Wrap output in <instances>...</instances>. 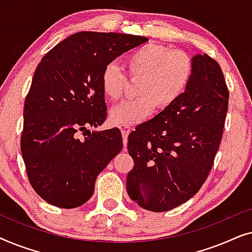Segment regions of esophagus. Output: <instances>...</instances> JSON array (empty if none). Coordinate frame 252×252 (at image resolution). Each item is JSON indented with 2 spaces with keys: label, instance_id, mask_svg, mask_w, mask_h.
<instances>
[{
  "label": "esophagus",
  "instance_id": "esophagus-1",
  "mask_svg": "<svg viewBox=\"0 0 252 252\" xmlns=\"http://www.w3.org/2000/svg\"><path fill=\"white\" fill-rule=\"evenodd\" d=\"M120 130H122V134H123V139H124V148L127 147V137H128V134L130 133V130H132V128H130L129 126H126V125H122L119 126Z\"/></svg>",
  "mask_w": 252,
  "mask_h": 252
}]
</instances>
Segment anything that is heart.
<instances>
[{
	"mask_svg": "<svg viewBox=\"0 0 252 252\" xmlns=\"http://www.w3.org/2000/svg\"><path fill=\"white\" fill-rule=\"evenodd\" d=\"M128 74L142 79L140 97L119 103L110 110L116 125H136L161 110L173 106L182 97L194 75V62L182 50H171L159 44H144L133 50L125 61ZM127 86V77L115 63L106 64L101 74V88L106 98L117 101Z\"/></svg>",
	"mask_w": 252,
	"mask_h": 252,
	"instance_id": "heart-1",
	"label": "heart"
}]
</instances>
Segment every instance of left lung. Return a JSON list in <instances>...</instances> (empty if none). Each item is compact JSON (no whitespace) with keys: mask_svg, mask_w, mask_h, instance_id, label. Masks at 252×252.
<instances>
[{"mask_svg":"<svg viewBox=\"0 0 252 252\" xmlns=\"http://www.w3.org/2000/svg\"><path fill=\"white\" fill-rule=\"evenodd\" d=\"M187 91L171 108L129 134L134 167L126 188L132 201L154 212L190 199L204 184L221 142L229 92L221 67L195 55Z\"/></svg>","mask_w":252,"mask_h":252,"instance_id":"left-lung-1","label":"left lung"}]
</instances>
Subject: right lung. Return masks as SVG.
Returning a JSON list of instances; mask_svg holds the SVG:
<instances>
[{
    "label": "right lung",
    "instance_id": "obj_1",
    "mask_svg": "<svg viewBox=\"0 0 252 252\" xmlns=\"http://www.w3.org/2000/svg\"><path fill=\"white\" fill-rule=\"evenodd\" d=\"M144 36L79 32L44 55L24 104L20 149L30 184L51 205L78 208L97 175L123 149L119 128L89 132L106 118L101 74L106 64L147 42ZM84 131L85 140L76 133Z\"/></svg>",
    "mask_w": 252,
    "mask_h": 252
}]
</instances>
